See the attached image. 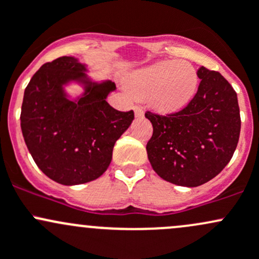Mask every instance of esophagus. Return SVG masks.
<instances>
[{"label": "esophagus", "mask_w": 259, "mask_h": 259, "mask_svg": "<svg viewBox=\"0 0 259 259\" xmlns=\"http://www.w3.org/2000/svg\"><path fill=\"white\" fill-rule=\"evenodd\" d=\"M133 108H135V114H136V117H142V116H143V108H142V106L136 105Z\"/></svg>", "instance_id": "esophagus-1"}]
</instances>
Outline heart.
Returning <instances> with one entry per match:
<instances>
[{
	"label": "heart",
	"mask_w": 259,
	"mask_h": 259,
	"mask_svg": "<svg viewBox=\"0 0 259 259\" xmlns=\"http://www.w3.org/2000/svg\"><path fill=\"white\" fill-rule=\"evenodd\" d=\"M130 86L136 95L149 96L158 111L173 112L192 100L198 86V74L191 63L167 61L136 72Z\"/></svg>",
	"instance_id": "obj_1"
}]
</instances>
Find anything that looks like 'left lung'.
<instances>
[{"label":"left lung","mask_w":259,"mask_h":259,"mask_svg":"<svg viewBox=\"0 0 259 259\" xmlns=\"http://www.w3.org/2000/svg\"><path fill=\"white\" fill-rule=\"evenodd\" d=\"M198 90L181 111L145 116L153 126L147 142L154 172L167 182L197 187L214 178L233 156L241 132L237 93L217 71L199 67Z\"/></svg>","instance_id":"obj_1"}]
</instances>
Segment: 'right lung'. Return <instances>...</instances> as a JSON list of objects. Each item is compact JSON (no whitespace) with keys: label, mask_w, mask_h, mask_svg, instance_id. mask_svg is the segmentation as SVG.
Wrapping results in <instances>:
<instances>
[{"label":"right lung","mask_w":259,"mask_h":259,"mask_svg":"<svg viewBox=\"0 0 259 259\" xmlns=\"http://www.w3.org/2000/svg\"><path fill=\"white\" fill-rule=\"evenodd\" d=\"M84 71L68 56L45 63L26 87L21 108V130L32 158L47 177L65 186L101 177L114 143L135 118L133 111H117L106 101L116 84L90 81ZM71 80L85 86L77 101L63 91Z\"/></svg>","instance_id":"obj_1"}]
</instances>
